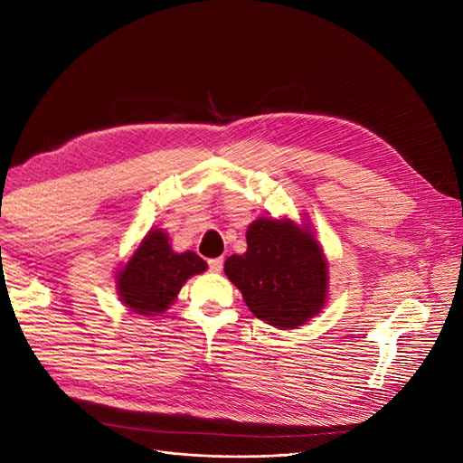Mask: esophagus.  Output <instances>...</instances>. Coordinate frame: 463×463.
<instances>
[{
  "mask_svg": "<svg viewBox=\"0 0 463 463\" xmlns=\"http://www.w3.org/2000/svg\"><path fill=\"white\" fill-rule=\"evenodd\" d=\"M208 269L213 270V272H222V269H223V259H222V257L210 259V260H208Z\"/></svg>",
  "mask_w": 463,
  "mask_h": 463,
  "instance_id": "1",
  "label": "esophagus"
}]
</instances>
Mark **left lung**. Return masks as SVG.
<instances>
[{"instance_id":"1","label":"left lung","mask_w":463,"mask_h":463,"mask_svg":"<svg viewBox=\"0 0 463 463\" xmlns=\"http://www.w3.org/2000/svg\"><path fill=\"white\" fill-rule=\"evenodd\" d=\"M223 272L257 318L279 330L305 325L326 303L328 262L309 226L289 218H257L247 250L232 255Z\"/></svg>"}]
</instances>
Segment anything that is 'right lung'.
<instances>
[{"label":"right lung","mask_w":463,"mask_h":463,"mask_svg":"<svg viewBox=\"0 0 463 463\" xmlns=\"http://www.w3.org/2000/svg\"><path fill=\"white\" fill-rule=\"evenodd\" d=\"M206 266L193 250L175 253L162 230H150L118 272V296L137 315H162L175 301L181 286L204 272Z\"/></svg>","instance_id":"right-lung-1"}]
</instances>
